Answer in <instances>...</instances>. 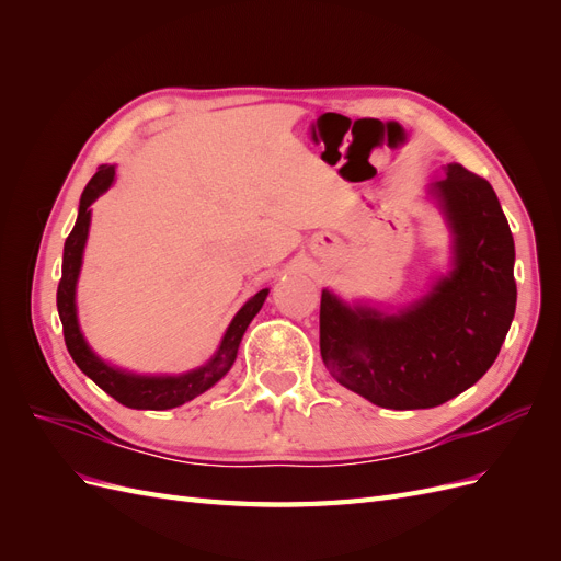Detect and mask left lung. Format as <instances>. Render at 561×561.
<instances>
[{"label": "left lung", "instance_id": "8db88e82", "mask_svg": "<svg viewBox=\"0 0 561 561\" xmlns=\"http://www.w3.org/2000/svg\"><path fill=\"white\" fill-rule=\"evenodd\" d=\"M451 231V266L419 299L383 311L320 297V355L330 375L386 410H428L494 365L517 304L515 241L491 184L447 163L431 184Z\"/></svg>", "mask_w": 561, "mask_h": 561}]
</instances>
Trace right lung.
I'll return each mask as SVG.
<instances>
[{
  "instance_id": "1",
  "label": "right lung",
  "mask_w": 561,
  "mask_h": 561,
  "mask_svg": "<svg viewBox=\"0 0 561 561\" xmlns=\"http://www.w3.org/2000/svg\"><path fill=\"white\" fill-rule=\"evenodd\" d=\"M116 178V165H100L98 173L87 184V190L79 201V215L75 229L70 231L62 248V278L58 283V316L62 322V334L67 351H70L72 360L77 367L93 379L100 388L112 396L116 402H122L130 410H173L184 402L194 400L196 396L206 393L219 379H222L231 369L236 353H239L241 339L250 325V320L260 313L262 304L268 295V287L252 295L243 307L239 309L229 322V328L219 342L217 351L210 355V360L203 363L201 367H194L182 375H135V371H126L116 365H110L107 360L89 346L87 336H83L79 328L77 316V283L83 264V248L89 241L91 229V206L98 196H103Z\"/></svg>"
}]
</instances>
